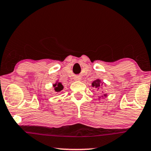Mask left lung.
Returning a JSON list of instances; mask_svg holds the SVG:
<instances>
[{
	"instance_id": "obj_1",
	"label": "left lung",
	"mask_w": 151,
	"mask_h": 151,
	"mask_svg": "<svg viewBox=\"0 0 151 151\" xmlns=\"http://www.w3.org/2000/svg\"><path fill=\"white\" fill-rule=\"evenodd\" d=\"M103 84V83L102 81H101V80H100L99 79L95 80V81H93L92 83V87H94L95 88H98V89H100V86H102V85ZM104 97H106L107 96V95L106 94H104Z\"/></svg>"
}]
</instances>
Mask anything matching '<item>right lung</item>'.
<instances>
[{
    "mask_svg": "<svg viewBox=\"0 0 151 151\" xmlns=\"http://www.w3.org/2000/svg\"><path fill=\"white\" fill-rule=\"evenodd\" d=\"M53 86L54 87L55 91L57 93L60 92V91H61L63 89V86L62 85V83H60V82L58 81H56V83H55V84H53Z\"/></svg>",
    "mask_w": 151,
    "mask_h": 151,
    "instance_id": "1",
    "label": "right lung"
}]
</instances>
